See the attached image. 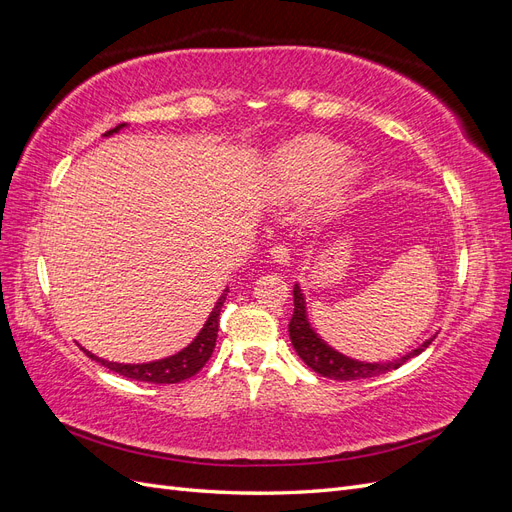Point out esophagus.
I'll list each match as a JSON object with an SVG mask.
<instances>
[{"mask_svg": "<svg viewBox=\"0 0 512 512\" xmlns=\"http://www.w3.org/2000/svg\"><path fill=\"white\" fill-rule=\"evenodd\" d=\"M269 254H271V260L277 262V265H288L290 262V252L286 245H273Z\"/></svg>", "mask_w": 512, "mask_h": 512, "instance_id": "obj_1", "label": "esophagus"}]
</instances>
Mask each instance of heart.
Segmentation results:
<instances>
[{
  "label": "heart",
  "mask_w": 512,
  "mask_h": 512,
  "mask_svg": "<svg viewBox=\"0 0 512 512\" xmlns=\"http://www.w3.org/2000/svg\"><path fill=\"white\" fill-rule=\"evenodd\" d=\"M346 147L329 136H303L277 156V177L292 196L320 192L324 207H335L352 194L363 179L359 160L346 158Z\"/></svg>",
  "instance_id": "1"
}]
</instances>
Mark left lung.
<instances>
[{"label":"left lung","instance_id":"obj_1","mask_svg":"<svg viewBox=\"0 0 512 512\" xmlns=\"http://www.w3.org/2000/svg\"><path fill=\"white\" fill-rule=\"evenodd\" d=\"M292 297H294V312H292V318L288 324L290 342H292L294 350H297V354L305 361V365L318 371V374L324 378L359 380V378H374V376L386 374V371L397 369L406 361H410L412 356L421 354L433 342V337H436V335H431L421 346H416L410 352L401 354V356H397V359H391V361H384V363L382 361H378V363L359 361V359H352V356H348L344 352L335 350L331 344L324 342V339L318 335V331L312 327V322H309L305 292L299 286V282L294 284Z\"/></svg>","mask_w":512,"mask_h":512}]
</instances>
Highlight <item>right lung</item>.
I'll return each instance as SVG.
<instances>
[{
	"instance_id": "obj_1",
	"label": "right lung",
	"mask_w": 512,
	"mask_h": 512,
	"mask_svg": "<svg viewBox=\"0 0 512 512\" xmlns=\"http://www.w3.org/2000/svg\"><path fill=\"white\" fill-rule=\"evenodd\" d=\"M123 128H126V123H121V126L108 130L104 136H113ZM226 292H228V286L222 290L220 299L215 301L207 322L203 324V329L198 331V335L192 339V342L185 348H181L179 352L164 356V359L149 361V363H115V361L100 359V356L91 354L85 348H81V350L89 356L91 361H96V363L104 365L106 369H111V371H115V374L126 376L130 380H141V382H151V384H175L181 380H188L209 361V356L215 348V339H218V329H220V312H222V305L226 301Z\"/></svg>"
}]
</instances>
